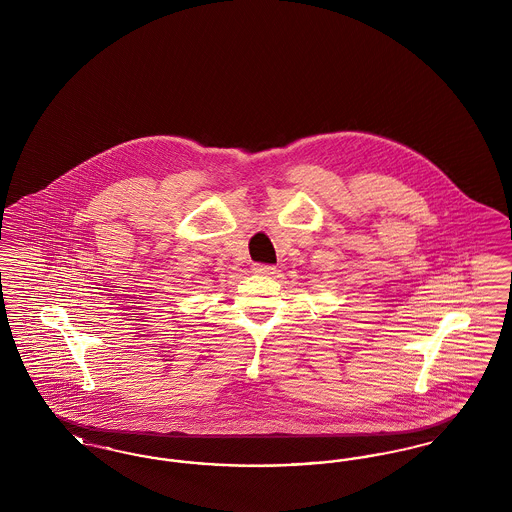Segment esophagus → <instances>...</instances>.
I'll return each mask as SVG.
<instances>
[{
    "mask_svg": "<svg viewBox=\"0 0 512 512\" xmlns=\"http://www.w3.org/2000/svg\"><path fill=\"white\" fill-rule=\"evenodd\" d=\"M253 272L261 274V276H272V274H276V267H272V265H253Z\"/></svg>",
    "mask_w": 512,
    "mask_h": 512,
    "instance_id": "34e87169",
    "label": "esophagus"
}]
</instances>
